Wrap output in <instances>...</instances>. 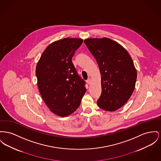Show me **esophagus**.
Listing matches in <instances>:
<instances>
[{"instance_id": "obj_1", "label": "esophagus", "mask_w": 161, "mask_h": 161, "mask_svg": "<svg viewBox=\"0 0 161 161\" xmlns=\"http://www.w3.org/2000/svg\"><path fill=\"white\" fill-rule=\"evenodd\" d=\"M86 82H87V83L88 85H90V84L91 83V78L87 79V80L86 81Z\"/></svg>"}]
</instances>
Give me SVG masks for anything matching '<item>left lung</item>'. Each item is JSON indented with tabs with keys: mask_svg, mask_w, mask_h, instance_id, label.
I'll use <instances>...</instances> for the list:
<instances>
[{
	"mask_svg": "<svg viewBox=\"0 0 161 161\" xmlns=\"http://www.w3.org/2000/svg\"><path fill=\"white\" fill-rule=\"evenodd\" d=\"M84 42L102 76V94L97 104L105 111H116L127 102L135 88L137 71L132 58L123 46L111 39L88 38Z\"/></svg>",
	"mask_w": 161,
	"mask_h": 161,
	"instance_id": "1",
	"label": "left lung"
}]
</instances>
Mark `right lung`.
<instances>
[{
	"instance_id": "obj_1",
	"label": "right lung",
	"mask_w": 161,
	"mask_h": 161,
	"mask_svg": "<svg viewBox=\"0 0 161 161\" xmlns=\"http://www.w3.org/2000/svg\"><path fill=\"white\" fill-rule=\"evenodd\" d=\"M83 41L67 38L52 42L42 53L36 67L41 95L50 110L60 117L75 111L85 94V81L72 61Z\"/></svg>"
}]
</instances>
